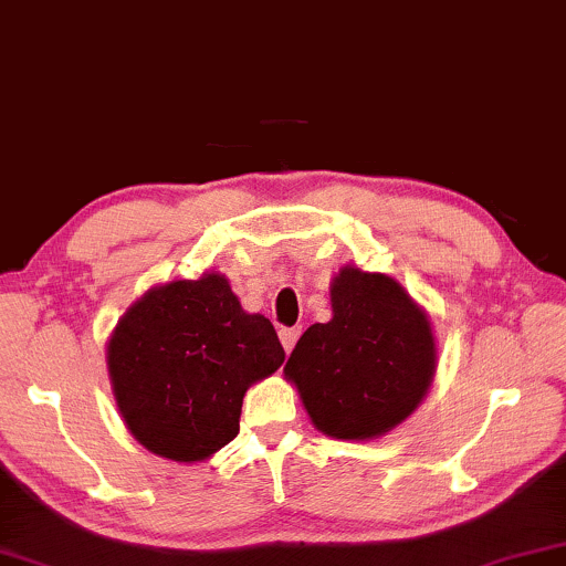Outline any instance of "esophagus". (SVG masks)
Wrapping results in <instances>:
<instances>
[{
  "label": "esophagus",
  "mask_w": 566,
  "mask_h": 566,
  "mask_svg": "<svg viewBox=\"0 0 566 566\" xmlns=\"http://www.w3.org/2000/svg\"><path fill=\"white\" fill-rule=\"evenodd\" d=\"M300 334H303V328H300V326H295V328H282V331H279V338H282L284 352L290 354L292 349H295V344H297Z\"/></svg>",
  "instance_id": "34e87169"
}]
</instances>
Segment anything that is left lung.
<instances>
[{"label": "left lung", "instance_id": "1", "mask_svg": "<svg viewBox=\"0 0 566 566\" xmlns=\"http://www.w3.org/2000/svg\"><path fill=\"white\" fill-rule=\"evenodd\" d=\"M334 318L300 336L284 375L313 424L336 440H370L409 417L434 375L421 307L386 274L344 266L331 284Z\"/></svg>", "mask_w": 566, "mask_h": 566}]
</instances>
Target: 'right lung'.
Wrapping results in <instances>:
<instances>
[{
  "mask_svg": "<svg viewBox=\"0 0 566 566\" xmlns=\"http://www.w3.org/2000/svg\"><path fill=\"white\" fill-rule=\"evenodd\" d=\"M282 361L271 321L245 313L220 274L149 290L108 342L126 427L147 450L180 463L235 440L245 390Z\"/></svg>",
  "mask_w": 566,
  "mask_h": 566,
  "instance_id": "right-lung-1",
  "label": "right lung"
}]
</instances>
